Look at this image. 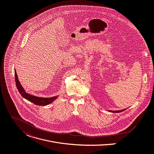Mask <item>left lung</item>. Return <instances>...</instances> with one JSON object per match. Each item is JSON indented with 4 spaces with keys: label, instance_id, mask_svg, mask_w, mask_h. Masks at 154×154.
I'll use <instances>...</instances> for the list:
<instances>
[{
    "label": "left lung",
    "instance_id": "8db88e82",
    "mask_svg": "<svg viewBox=\"0 0 154 154\" xmlns=\"http://www.w3.org/2000/svg\"><path fill=\"white\" fill-rule=\"evenodd\" d=\"M125 109H123V110H116V111H114V110H109V112H114V113H118V112H121L125 110Z\"/></svg>",
    "mask_w": 154,
    "mask_h": 154
}]
</instances>
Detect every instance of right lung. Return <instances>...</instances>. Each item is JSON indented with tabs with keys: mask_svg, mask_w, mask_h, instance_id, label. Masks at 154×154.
Returning a JSON list of instances; mask_svg holds the SVG:
<instances>
[{
	"mask_svg": "<svg viewBox=\"0 0 154 154\" xmlns=\"http://www.w3.org/2000/svg\"><path fill=\"white\" fill-rule=\"evenodd\" d=\"M15 75L16 86L17 87L18 91L20 92L21 95L23 97H24L25 99L32 102V103L38 106H46L51 103L54 100H55L58 97V96L48 97V98H47V97H40L31 95L29 93H27L20 84V83L18 79V75L17 74L16 71H15Z\"/></svg>",
	"mask_w": 154,
	"mask_h": 154,
	"instance_id": "1",
	"label": "right lung"
}]
</instances>
